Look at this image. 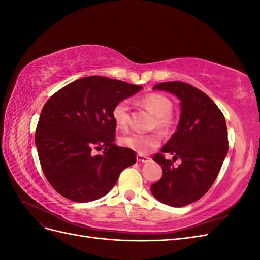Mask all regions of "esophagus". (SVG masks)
Wrapping results in <instances>:
<instances>
[{
	"mask_svg": "<svg viewBox=\"0 0 260 260\" xmlns=\"http://www.w3.org/2000/svg\"><path fill=\"white\" fill-rule=\"evenodd\" d=\"M149 159L151 158H148V157H146L144 155H141V154L137 155V160L139 162H147V161H149Z\"/></svg>",
	"mask_w": 260,
	"mask_h": 260,
	"instance_id": "1",
	"label": "esophagus"
}]
</instances>
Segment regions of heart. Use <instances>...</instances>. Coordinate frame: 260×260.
Returning a JSON list of instances; mask_svg holds the SVG:
<instances>
[{
    "mask_svg": "<svg viewBox=\"0 0 260 260\" xmlns=\"http://www.w3.org/2000/svg\"><path fill=\"white\" fill-rule=\"evenodd\" d=\"M141 104L156 116L155 127L164 132L170 131L175 125V118L171 114L172 101L161 93H148L141 99ZM113 118L118 129L122 131L129 128V106L125 101L117 103L113 109ZM121 145L131 148L139 154H148L161 143V136L158 132L132 133L120 139Z\"/></svg>",
    "mask_w": 260,
    "mask_h": 260,
    "instance_id": "b5f03b06",
    "label": "heart"
}]
</instances>
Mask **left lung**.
I'll list each match as a JSON object with an SVG mask.
<instances>
[{
    "label": "left lung",
    "mask_w": 260,
    "mask_h": 260,
    "mask_svg": "<svg viewBox=\"0 0 260 260\" xmlns=\"http://www.w3.org/2000/svg\"><path fill=\"white\" fill-rule=\"evenodd\" d=\"M155 89L181 100V118L177 131L153 156L162 176L151 191L166 205L182 207L199 201L215 182L229 148L225 119L214 101L191 84L168 81L155 84ZM165 152L174 155L172 161L166 159ZM176 159L183 161L179 167L173 165Z\"/></svg>",
    "instance_id": "obj_1"
}]
</instances>
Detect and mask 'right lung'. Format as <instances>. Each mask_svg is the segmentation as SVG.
<instances>
[{
	"mask_svg": "<svg viewBox=\"0 0 260 260\" xmlns=\"http://www.w3.org/2000/svg\"><path fill=\"white\" fill-rule=\"evenodd\" d=\"M141 85L91 76L65 85L44 104L36 145L45 178L64 198L86 203L115 186L120 172L136 164V152L115 145L113 109ZM104 153L92 154L94 149Z\"/></svg>",
	"mask_w": 260,
	"mask_h": 260,
	"instance_id": "obj_1",
	"label": "right lung"
}]
</instances>
